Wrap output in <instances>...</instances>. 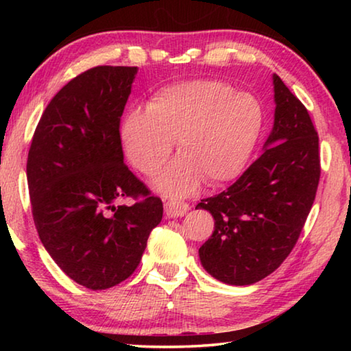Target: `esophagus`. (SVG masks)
I'll use <instances>...</instances> for the list:
<instances>
[{"instance_id":"esophagus-1","label":"esophagus","mask_w":351,"mask_h":351,"mask_svg":"<svg viewBox=\"0 0 351 351\" xmlns=\"http://www.w3.org/2000/svg\"><path fill=\"white\" fill-rule=\"evenodd\" d=\"M186 212H189V204L184 203V201H169L165 204V213H167L169 218L182 217Z\"/></svg>"}]
</instances>
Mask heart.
<instances>
[{"mask_svg":"<svg viewBox=\"0 0 351 351\" xmlns=\"http://www.w3.org/2000/svg\"><path fill=\"white\" fill-rule=\"evenodd\" d=\"M265 125L260 100L228 83L192 80L165 86L144 108L130 110L122 141L130 161L154 175L178 142V158L156 186L171 197L193 192L206 178L210 186L235 180L251 159Z\"/></svg>","mask_w":351,"mask_h":351,"instance_id":"obj_1","label":"heart"}]
</instances>
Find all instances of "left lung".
I'll return each mask as SVG.
<instances>
[{
	"label": "left lung",
	"instance_id": "left-lung-1",
	"mask_svg": "<svg viewBox=\"0 0 351 351\" xmlns=\"http://www.w3.org/2000/svg\"><path fill=\"white\" fill-rule=\"evenodd\" d=\"M274 128L266 150L232 186L201 199L215 219L199 247L204 269L217 280L252 285L293 251L316 198L319 136L305 105L274 74Z\"/></svg>",
	"mask_w": 351,
	"mask_h": 351
}]
</instances>
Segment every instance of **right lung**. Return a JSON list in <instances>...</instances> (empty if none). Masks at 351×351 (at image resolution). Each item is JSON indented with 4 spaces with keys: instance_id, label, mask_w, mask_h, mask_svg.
Segmentation results:
<instances>
[{
    "instance_id": "add662e5",
    "label": "right lung",
    "mask_w": 351,
    "mask_h": 351,
    "mask_svg": "<svg viewBox=\"0 0 351 351\" xmlns=\"http://www.w3.org/2000/svg\"><path fill=\"white\" fill-rule=\"evenodd\" d=\"M136 66H96L58 91L35 128L27 186L35 228L68 277L90 289L133 274L162 201L123 162L119 123ZM133 197L132 206L117 201Z\"/></svg>"
}]
</instances>
